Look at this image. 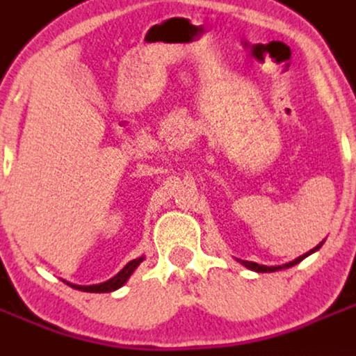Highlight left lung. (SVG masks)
Listing matches in <instances>:
<instances>
[{
    "label": "left lung",
    "mask_w": 356,
    "mask_h": 356,
    "mask_svg": "<svg viewBox=\"0 0 356 356\" xmlns=\"http://www.w3.org/2000/svg\"><path fill=\"white\" fill-rule=\"evenodd\" d=\"M322 244H324V243L318 244V246H316L315 250H312V252H309V253L316 252V250H318V248H321ZM309 253H306V255H302V257H298V259H295V261L288 262V264H284V266H262V264H257V262H250V261H241V262H243V264L246 266V268H250V270H253V271H259V273H270V271H279V270H282V268H291V266L298 264V262L302 261V259H306V257L309 255Z\"/></svg>",
    "instance_id": "obj_1"
}]
</instances>
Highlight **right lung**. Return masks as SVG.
Returning a JSON list of instances; mask_svg holds the SVG:
<instances>
[{
  "mask_svg": "<svg viewBox=\"0 0 356 356\" xmlns=\"http://www.w3.org/2000/svg\"><path fill=\"white\" fill-rule=\"evenodd\" d=\"M143 259L145 257H139V259H134V261L128 262L124 268H122L121 271H119L115 277H112L110 280H106V282H103V284H94V286H76V284H70V282H67L68 286H72V288L76 289H83V291H88V293H108V291H113V289L121 288L124 282H127L128 279H130V275L136 271V268L143 262Z\"/></svg>",
  "mask_w": 356,
  "mask_h": 356,
  "instance_id": "1",
  "label": "right lung"
}]
</instances>
